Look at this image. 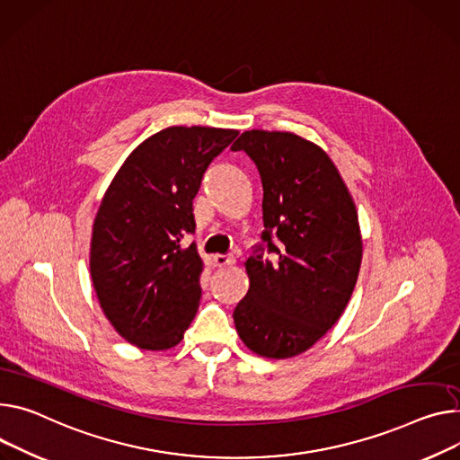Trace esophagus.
<instances>
[{"label": "esophagus", "instance_id": "34e87169", "mask_svg": "<svg viewBox=\"0 0 460 460\" xmlns=\"http://www.w3.org/2000/svg\"><path fill=\"white\" fill-rule=\"evenodd\" d=\"M214 263H216V267H228V265H234L235 260L230 254H216Z\"/></svg>", "mask_w": 460, "mask_h": 460}]
</instances>
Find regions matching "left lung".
<instances>
[{"label": "left lung", "instance_id": "8db88e82", "mask_svg": "<svg viewBox=\"0 0 460 460\" xmlns=\"http://www.w3.org/2000/svg\"><path fill=\"white\" fill-rule=\"evenodd\" d=\"M232 151L260 171L265 226L244 263L251 288L234 309L235 330L258 356L288 359L348 305L363 258L358 209L330 156L293 132L246 130Z\"/></svg>", "mask_w": 460, "mask_h": 460}]
</instances>
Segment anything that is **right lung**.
Returning a JSON list of instances; mask_svg holds the SVG:
<instances>
[{
	"instance_id": "obj_1",
	"label": "right lung",
	"mask_w": 460,
	"mask_h": 460,
	"mask_svg": "<svg viewBox=\"0 0 460 460\" xmlns=\"http://www.w3.org/2000/svg\"><path fill=\"white\" fill-rule=\"evenodd\" d=\"M232 128L169 127L139 144L104 193L93 221L90 272L102 313L144 349L179 344L200 302L202 260L181 239L195 232L202 176L237 136Z\"/></svg>"
}]
</instances>
